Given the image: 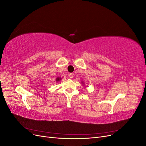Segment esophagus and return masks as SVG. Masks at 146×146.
<instances>
[{
	"instance_id": "obj_1",
	"label": "esophagus",
	"mask_w": 146,
	"mask_h": 146,
	"mask_svg": "<svg viewBox=\"0 0 146 146\" xmlns=\"http://www.w3.org/2000/svg\"><path fill=\"white\" fill-rule=\"evenodd\" d=\"M69 77L70 78H72L74 77V74L73 73H70L69 74Z\"/></svg>"
}]
</instances>
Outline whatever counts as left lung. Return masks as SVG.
Here are the masks:
<instances>
[{"instance_id":"1","label":"left lung","mask_w":146,"mask_h":146,"mask_svg":"<svg viewBox=\"0 0 146 146\" xmlns=\"http://www.w3.org/2000/svg\"><path fill=\"white\" fill-rule=\"evenodd\" d=\"M82 85H84V83H83V82H82Z\"/></svg>"}]
</instances>
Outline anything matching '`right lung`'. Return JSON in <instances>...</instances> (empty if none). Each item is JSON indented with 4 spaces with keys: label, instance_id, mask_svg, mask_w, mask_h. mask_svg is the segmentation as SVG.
Wrapping results in <instances>:
<instances>
[{
    "label": "right lung",
    "instance_id": "add662e5",
    "mask_svg": "<svg viewBox=\"0 0 146 146\" xmlns=\"http://www.w3.org/2000/svg\"><path fill=\"white\" fill-rule=\"evenodd\" d=\"M61 79H62V78H61V77H56V79H55V81L56 82H60Z\"/></svg>",
    "mask_w": 146,
    "mask_h": 146
}]
</instances>
